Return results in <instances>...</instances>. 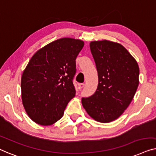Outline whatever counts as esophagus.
Returning a JSON list of instances; mask_svg holds the SVG:
<instances>
[{"mask_svg":"<svg viewBox=\"0 0 156 156\" xmlns=\"http://www.w3.org/2000/svg\"><path fill=\"white\" fill-rule=\"evenodd\" d=\"M78 85H79V88L82 89L83 87L85 86V84H84V83H80V84H79Z\"/></svg>","mask_w":156,"mask_h":156,"instance_id":"1","label":"esophagus"}]
</instances>
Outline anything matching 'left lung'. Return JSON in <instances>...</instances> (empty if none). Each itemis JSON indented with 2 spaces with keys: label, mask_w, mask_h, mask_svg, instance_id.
I'll use <instances>...</instances> for the list:
<instances>
[{
  "label": "left lung",
  "mask_w": 156,
  "mask_h": 156,
  "mask_svg": "<svg viewBox=\"0 0 156 156\" xmlns=\"http://www.w3.org/2000/svg\"><path fill=\"white\" fill-rule=\"evenodd\" d=\"M98 76V85L90 97L83 98L87 114L96 121L107 123L122 115L139 85L136 61L120 44L103 40L90 44Z\"/></svg>",
  "instance_id": "1"
}]
</instances>
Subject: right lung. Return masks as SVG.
<instances>
[{
    "label": "right lung",
    "mask_w": 156,
    "mask_h": 156,
    "mask_svg": "<svg viewBox=\"0 0 156 156\" xmlns=\"http://www.w3.org/2000/svg\"><path fill=\"white\" fill-rule=\"evenodd\" d=\"M83 46L79 39L62 38L41 48L30 59L21 79L22 100L34 122L46 126L63 117L76 95V59Z\"/></svg>",
    "instance_id": "right-lung-1"
}]
</instances>
